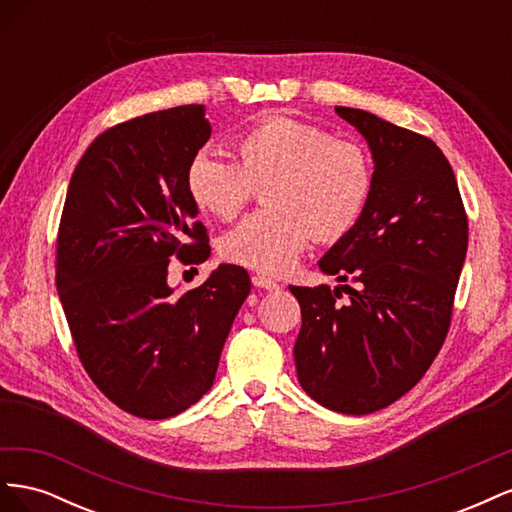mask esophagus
Masks as SVG:
<instances>
[{
    "label": "esophagus",
    "instance_id": "obj_1",
    "mask_svg": "<svg viewBox=\"0 0 512 512\" xmlns=\"http://www.w3.org/2000/svg\"><path fill=\"white\" fill-rule=\"evenodd\" d=\"M252 284H254L256 288L269 290V292H273V290H280V284L273 282L271 277H265V275H254V277H252Z\"/></svg>",
    "mask_w": 512,
    "mask_h": 512
}]
</instances>
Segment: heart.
<instances>
[{"label":"heart","mask_w":512,"mask_h":512,"mask_svg":"<svg viewBox=\"0 0 512 512\" xmlns=\"http://www.w3.org/2000/svg\"><path fill=\"white\" fill-rule=\"evenodd\" d=\"M239 162L203 149L185 185L198 209L232 220L265 190L267 211L245 218L222 241L226 260L280 275L312 239L339 241L359 224L374 190V168L354 141L290 117H269L237 141Z\"/></svg>","instance_id":"heart-1"}]
</instances>
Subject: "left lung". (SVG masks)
<instances>
[{"label": "left lung", "mask_w": 512, "mask_h": 512, "mask_svg": "<svg viewBox=\"0 0 512 512\" xmlns=\"http://www.w3.org/2000/svg\"><path fill=\"white\" fill-rule=\"evenodd\" d=\"M335 113L374 158L367 209L318 262L329 286H290L301 305L294 363L303 391L342 414L391 406L425 376L448 327L468 250V215L440 147L361 108ZM344 289L346 304L336 299Z\"/></svg>", "instance_id": "obj_1"}]
</instances>
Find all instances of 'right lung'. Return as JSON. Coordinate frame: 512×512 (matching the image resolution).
I'll list each match as a JSON object with an SVG mask.
<instances>
[{
  "mask_svg": "<svg viewBox=\"0 0 512 512\" xmlns=\"http://www.w3.org/2000/svg\"><path fill=\"white\" fill-rule=\"evenodd\" d=\"M211 136L205 106L149 113L102 132L76 164L57 235V292L79 359L98 389L134 416L188 410L215 380L252 282L220 265L183 294L170 258L205 262L185 173Z\"/></svg>",
  "mask_w": 512,
  "mask_h": 512,
  "instance_id": "1",
  "label": "right lung"
}]
</instances>
